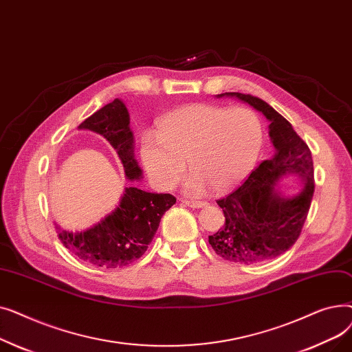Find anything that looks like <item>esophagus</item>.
<instances>
[{
  "label": "esophagus",
  "mask_w": 352,
  "mask_h": 352,
  "mask_svg": "<svg viewBox=\"0 0 352 352\" xmlns=\"http://www.w3.org/2000/svg\"><path fill=\"white\" fill-rule=\"evenodd\" d=\"M182 202L186 206L191 207V208H202V207L207 206V201H188V199H184Z\"/></svg>",
  "instance_id": "esophagus-1"
}]
</instances>
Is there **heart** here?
<instances>
[{
  "instance_id": "heart-1",
  "label": "heart",
  "mask_w": 352,
  "mask_h": 352,
  "mask_svg": "<svg viewBox=\"0 0 352 352\" xmlns=\"http://www.w3.org/2000/svg\"><path fill=\"white\" fill-rule=\"evenodd\" d=\"M157 131L140 138V160L148 177L170 190L187 170H194L186 190L202 194L234 190L250 177L260 158L264 129L260 117L247 107L190 104L158 120Z\"/></svg>"
}]
</instances>
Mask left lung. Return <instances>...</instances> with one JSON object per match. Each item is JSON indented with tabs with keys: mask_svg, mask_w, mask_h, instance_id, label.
<instances>
[{
	"mask_svg": "<svg viewBox=\"0 0 352 352\" xmlns=\"http://www.w3.org/2000/svg\"><path fill=\"white\" fill-rule=\"evenodd\" d=\"M255 108L270 121L274 155L255 168L241 187L217 204L226 224L208 236L212 250L236 264H258L288 251L297 241L314 195V164L308 145L292 125L265 101L241 92H224ZM287 176H298L303 190L284 196L276 186Z\"/></svg>",
	"mask_w": 352,
	"mask_h": 352,
	"instance_id": "obj_1",
	"label": "left lung"
}]
</instances>
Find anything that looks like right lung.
<instances>
[{
    "mask_svg": "<svg viewBox=\"0 0 352 352\" xmlns=\"http://www.w3.org/2000/svg\"><path fill=\"white\" fill-rule=\"evenodd\" d=\"M104 137L120 157L125 178L140 181L142 170L134 155V133L122 100L116 98L78 125ZM171 194L146 192L125 187L120 204L97 224L82 231H67L57 226L58 238L81 261L102 268H121L146 251L165 211L175 204Z\"/></svg>",
    "mask_w": 352,
    "mask_h": 352,
    "instance_id": "add662e5",
    "label": "right lung"
}]
</instances>
